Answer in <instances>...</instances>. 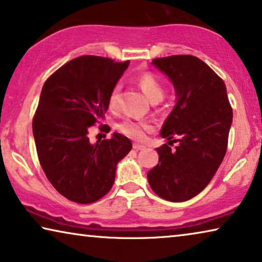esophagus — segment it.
Wrapping results in <instances>:
<instances>
[{"label": "esophagus", "mask_w": 262, "mask_h": 262, "mask_svg": "<svg viewBox=\"0 0 262 262\" xmlns=\"http://www.w3.org/2000/svg\"><path fill=\"white\" fill-rule=\"evenodd\" d=\"M134 148H135V150H137V151H139V150H144L145 146H144V145H142V144L135 143L134 144Z\"/></svg>", "instance_id": "obj_1"}]
</instances>
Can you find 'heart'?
Listing matches in <instances>:
<instances>
[{"mask_svg":"<svg viewBox=\"0 0 262 262\" xmlns=\"http://www.w3.org/2000/svg\"><path fill=\"white\" fill-rule=\"evenodd\" d=\"M136 83L142 89V91L146 95V97L151 100V102H159L163 99L165 90L162 82H160L159 77L155 75L154 72H143L139 74L135 78ZM120 90H122V85L120 84H116L114 89L111 90L110 96H108V106L112 110H116L119 106V98H120ZM151 124L148 122H143V120H135L131 118L124 119L120 122L117 128L120 134L125 135L127 137L135 139H143L145 134L148 130H151Z\"/></svg>","mask_w":262,"mask_h":262,"instance_id":"obj_1","label":"heart"}]
</instances>
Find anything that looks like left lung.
I'll list each match as a JSON object with an SVG mask.
<instances>
[{
    "label": "left lung",
    "mask_w": 262,
    "mask_h": 262,
    "mask_svg": "<svg viewBox=\"0 0 262 262\" xmlns=\"http://www.w3.org/2000/svg\"><path fill=\"white\" fill-rule=\"evenodd\" d=\"M152 64L174 85L176 106L160 135L178 145L157 147L159 162L148 171L147 180L160 198L182 203L199 194L219 168L233 111L224 80L195 56L173 55Z\"/></svg>",
    "instance_id": "8db88e82"
}]
</instances>
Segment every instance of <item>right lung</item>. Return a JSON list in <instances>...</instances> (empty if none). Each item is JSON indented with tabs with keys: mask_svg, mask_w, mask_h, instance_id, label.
Returning <instances> with one entry per match:
<instances>
[{
	"mask_svg": "<svg viewBox=\"0 0 262 262\" xmlns=\"http://www.w3.org/2000/svg\"><path fill=\"white\" fill-rule=\"evenodd\" d=\"M128 64L80 56L43 85L33 119L39 164L56 191L77 204L95 203L111 190L118 162L132 148L120 134L96 144L89 140V130L104 118L110 92Z\"/></svg>",
	"mask_w": 262,
	"mask_h": 262,
	"instance_id": "add662e5",
	"label": "right lung"
}]
</instances>
